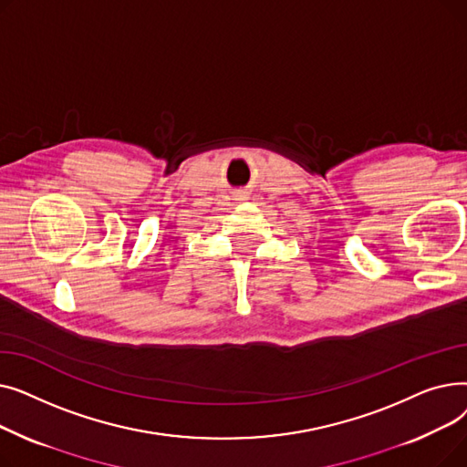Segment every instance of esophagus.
<instances>
[{"label": "esophagus", "mask_w": 467, "mask_h": 467, "mask_svg": "<svg viewBox=\"0 0 467 467\" xmlns=\"http://www.w3.org/2000/svg\"><path fill=\"white\" fill-rule=\"evenodd\" d=\"M248 194H250V192H246V191H238V192H236V201H242V199H248Z\"/></svg>", "instance_id": "34e87169"}]
</instances>
